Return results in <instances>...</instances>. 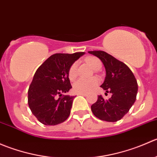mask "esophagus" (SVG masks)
<instances>
[{
  "mask_svg": "<svg viewBox=\"0 0 157 157\" xmlns=\"http://www.w3.org/2000/svg\"><path fill=\"white\" fill-rule=\"evenodd\" d=\"M77 95H79V96H87V94H86V93H78Z\"/></svg>",
  "mask_w": 157,
  "mask_h": 157,
  "instance_id": "34e87169",
  "label": "esophagus"
}]
</instances>
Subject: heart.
<instances>
[{
  "label": "heart",
  "mask_w": 157,
  "mask_h": 157,
  "mask_svg": "<svg viewBox=\"0 0 157 157\" xmlns=\"http://www.w3.org/2000/svg\"><path fill=\"white\" fill-rule=\"evenodd\" d=\"M86 63L92 69L96 71L101 67L102 64L98 58L95 57H89L86 58ZM67 76L71 80H74L77 76V63H73L70 66L67 72ZM99 80L96 78L83 79L80 78L77 80L73 85V90L77 93H87L93 90L98 85Z\"/></svg>",
  "instance_id": "1"
}]
</instances>
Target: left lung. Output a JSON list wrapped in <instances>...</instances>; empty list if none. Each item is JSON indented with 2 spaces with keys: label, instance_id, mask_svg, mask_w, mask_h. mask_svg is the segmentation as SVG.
I'll list each match as a JSON object with an SVG mask.
<instances>
[{
  "label": "left lung",
  "instance_id": "1",
  "mask_svg": "<svg viewBox=\"0 0 157 157\" xmlns=\"http://www.w3.org/2000/svg\"><path fill=\"white\" fill-rule=\"evenodd\" d=\"M102 61L106 76L101 87L106 93H112V97L105 99L102 95L91 105L93 115L102 121L115 122L127 114L136 100L137 80L132 71L124 63L118 61L103 51L88 52Z\"/></svg>",
  "mask_w": 157,
  "mask_h": 157
}]
</instances>
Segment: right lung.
I'll use <instances>...</instances> for the list:
<instances>
[{
    "label": "right lung",
    "mask_w": 157,
    "mask_h": 157,
    "mask_svg": "<svg viewBox=\"0 0 157 157\" xmlns=\"http://www.w3.org/2000/svg\"><path fill=\"white\" fill-rule=\"evenodd\" d=\"M84 52L55 54L36 71L28 90L32 113L45 125L64 122L71 114L74 96L62 95L72 86L67 76L70 66Z\"/></svg>",
    "instance_id": "add662e5"
}]
</instances>
